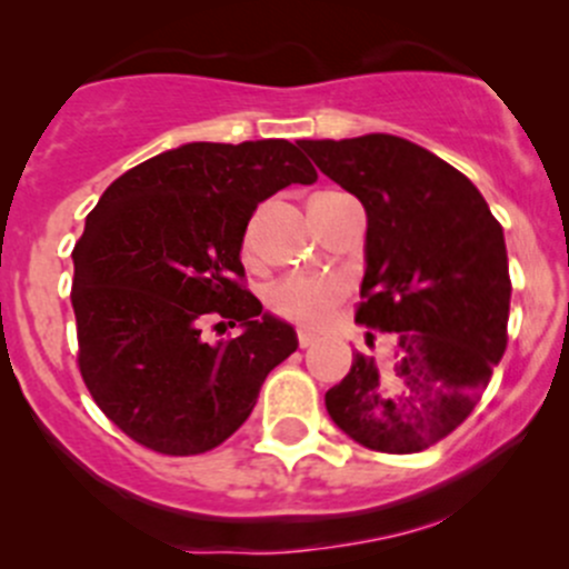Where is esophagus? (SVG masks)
Returning a JSON list of instances; mask_svg holds the SVG:
<instances>
[{"mask_svg": "<svg viewBox=\"0 0 569 569\" xmlns=\"http://www.w3.org/2000/svg\"><path fill=\"white\" fill-rule=\"evenodd\" d=\"M297 342H299V348H310V345L316 342V337L307 335V331H299V335H297Z\"/></svg>", "mask_w": 569, "mask_h": 569, "instance_id": "1", "label": "esophagus"}]
</instances>
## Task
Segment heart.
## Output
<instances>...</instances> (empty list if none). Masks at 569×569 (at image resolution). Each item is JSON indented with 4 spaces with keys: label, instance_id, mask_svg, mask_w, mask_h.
Segmentation results:
<instances>
[{
    "label": "heart",
    "instance_id": "obj_1",
    "mask_svg": "<svg viewBox=\"0 0 569 569\" xmlns=\"http://www.w3.org/2000/svg\"><path fill=\"white\" fill-rule=\"evenodd\" d=\"M339 192H318L310 200V208L318 202L335 198ZM259 217L248 219L240 234V257L246 264H257L259 259V238H257ZM348 297V286L339 278H310V276H291L278 280L267 289V307L280 321L302 326V329H323L335 318L337 307Z\"/></svg>",
    "mask_w": 569,
    "mask_h": 569
}]
</instances>
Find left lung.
Listing matches in <instances>:
<instances>
[{
    "instance_id": "8db88e82",
    "label": "left lung",
    "mask_w": 569,
    "mask_h": 569,
    "mask_svg": "<svg viewBox=\"0 0 569 569\" xmlns=\"http://www.w3.org/2000/svg\"><path fill=\"white\" fill-rule=\"evenodd\" d=\"M302 149L367 208L356 323L393 335L385 356H352L326 409L361 447L422 452L466 422L506 352L502 227L466 176L407 139L369 133Z\"/></svg>"
}]
</instances>
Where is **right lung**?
<instances>
[{"label": "right lung", "mask_w": 569, "mask_h": 569, "mask_svg": "<svg viewBox=\"0 0 569 569\" xmlns=\"http://www.w3.org/2000/svg\"><path fill=\"white\" fill-rule=\"evenodd\" d=\"M316 179L302 141H198L130 168L88 213L71 253L77 367L136 443L171 457L219 447L297 350L243 286L240 234L259 202ZM206 325L244 331L208 343Z\"/></svg>", "instance_id": "obj_1"}]
</instances>
